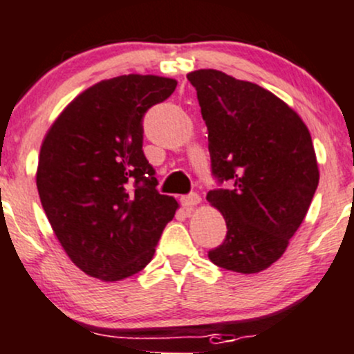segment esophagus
Returning a JSON list of instances; mask_svg holds the SVG:
<instances>
[{"instance_id":"34e87169","label":"esophagus","mask_w":354,"mask_h":354,"mask_svg":"<svg viewBox=\"0 0 354 354\" xmlns=\"http://www.w3.org/2000/svg\"><path fill=\"white\" fill-rule=\"evenodd\" d=\"M180 203H182V206H184L185 209H192L194 206H197V204L201 203V196L199 194H189V196H184L180 199Z\"/></svg>"}]
</instances>
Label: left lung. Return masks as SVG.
<instances>
[{
	"label": "left lung",
	"instance_id": "1",
	"mask_svg": "<svg viewBox=\"0 0 354 354\" xmlns=\"http://www.w3.org/2000/svg\"><path fill=\"white\" fill-rule=\"evenodd\" d=\"M187 79L206 121L212 176L233 184L206 196L227 227L209 260L238 273L267 270L285 253L317 189L310 133L290 106L258 84L214 69Z\"/></svg>",
	"mask_w": 354,
	"mask_h": 354
}]
</instances>
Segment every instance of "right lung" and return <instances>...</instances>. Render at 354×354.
<instances>
[{"mask_svg": "<svg viewBox=\"0 0 354 354\" xmlns=\"http://www.w3.org/2000/svg\"><path fill=\"white\" fill-rule=\"evenodd\" d=\"M176 87L160 75L106 79L71 101L41 142V207L72 263L102 282L145 268L178 207L158 194L142 150L143 116Z\"/></svg>", "mask_w": 354, "mask_h": 354, "instance_id": "obj_1", "label": "right lung"}]
</instances>
